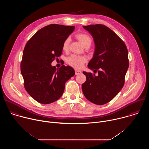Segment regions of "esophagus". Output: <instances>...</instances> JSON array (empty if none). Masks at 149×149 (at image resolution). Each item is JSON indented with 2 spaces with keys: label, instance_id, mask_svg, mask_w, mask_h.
<instances>
[{
  "label": "esophagus",
  "instance_id": "34e87169",
  "mask_svg": "<svg viewBox=\"0 0 149 149\" xmlns=\"http://www.w3.org/2000/svg\"><path fill=\"white\" fill-rule=\"evenodd\" d=\"M75 75H79L80 74H81V71L80 70H75Z\"/></svg>",
  "mask_w": 149,
  "mask_h": 149
}]
</instances>
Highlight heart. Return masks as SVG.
Listing matches in <instances>:
<instances>
[{
    "instance_id": "heart-1",
    "label": "heart",
    "mask_w": 149,
    "mask_h": 149,
    "mask_svg": "<svg viewBox=\"0 0 149 149\" xmlns=\"http://www.w3.org/2000/svg\"><path fill=\"white\" fill-rule=\"evenodd\" d=\"M75 37L79 40V42L84 47H90L92 44V38L88 33H79L75 35ZM70 40L71 39L69 37L63 40L62 45V49L63 51L67 52L68 51ZM86 61L87 58L86 56L76 55H72L70 56L67 59L68 64L75 68H81L84 63Z\"/></svg>"
}]
</instances>
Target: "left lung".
I'll return each mask as SVG.
<instances>
[{
	"label": "left lung",
	"instance_id": "1",
	"mask_svg": "<svg viewBox=\"0 0 149 149\" xmlns=\"http://www.w3.org/2000/svg\"><path fill=\"white\" fill-rule=\"evenodd\" d=\"M83 28L91 34L95 45L88 67L98 75L84 71L86 81L82 90L88 100L103 105L112 100L124 86L129 66L128 50L123 40L107 26L96 24Z\"/></svg>",
	"mask_w": 149,
	"mask_h": 149
}]
</instances>
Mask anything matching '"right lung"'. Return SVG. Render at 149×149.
Masks as SVG:
<instances>
[{"mask_svg": "<svg viewBox=\"0 0 149 149\" xmlns=\"http://www.w3.org/2000/svg\"><path fill=\"white\" fill-rule=\"evenodd\" d=\"M74 26L51 24L39 30L26 43L20 71L28 93L39 103L48 104L58 100L65 89V82L75 75L74 70L51 62L62 54L63 40L74 31Z\"/></svg>", "mask_w": 149, "mask_h": 149, "instance_id": "1", "label": "right lung"}]
</instances>
